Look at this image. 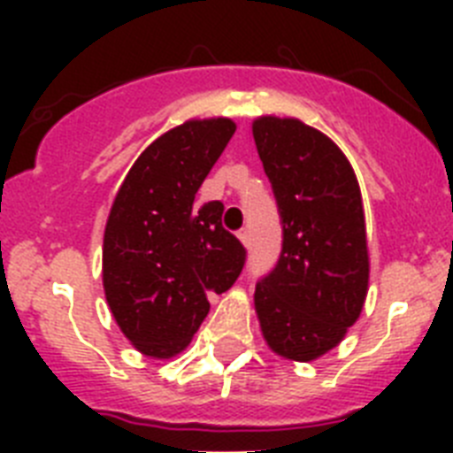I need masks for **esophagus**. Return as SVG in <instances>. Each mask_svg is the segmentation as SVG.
Returning a JSON list of instances; mask_svg holds the SVG:
<instances>
[{
    "label": "esophagus",
    "mask_w": 453,
    "mask_h": 453,
    "mask_svg": "<svg viewBox=\"0 0 453 453\" xmlns=\"http://www.w3.org/2000/svg\"><path fill=\"white\" fill-rule=\"evenodd\" d=\"M238 238H240V242H242V245H245V247L251 245V234H250V229H240V231H238Z\"/></svg>",
    "instance_id": "34e87169"
}]
</instances>
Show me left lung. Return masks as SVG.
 <instances>
[{"label":"left lung","instance_id":"1","mask_svg":"<svg viewBox=\"0 0 453 453\" xmlns=\"http://www.w3.org/2000/svg\"><path fill=\"white\" fill-rule=\"evenodd\" d=\"M274 190L283 250L254 292L267 347L308 363L342 342L370 288L365 211L349 158L326 134L297 118L251 122Z\"/></svg>","mask_w":453,"mask_h":453}]
</instances>
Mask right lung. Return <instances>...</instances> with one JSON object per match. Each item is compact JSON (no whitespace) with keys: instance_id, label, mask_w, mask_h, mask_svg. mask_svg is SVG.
I'll list each match as a JSON object with an SVG mask.
<instances>
[{"instance_id":"add662e5","label":"right lung","mask_w":453,"mask_h":453,"mask_svg":"<svg viewBox=\"0 0 453 453\" xmlns=\"http://www.w3.org/2000/svg\"><path fill=\"white\" fill-rule=\"evenodd\" d=\"M235 122L186 119L151 142L124 177L104 229L102 281L119 331L142 356L181 354L229 290L245 247L222 226V202L195 206Z\"/></svg>"}]
</instances>
